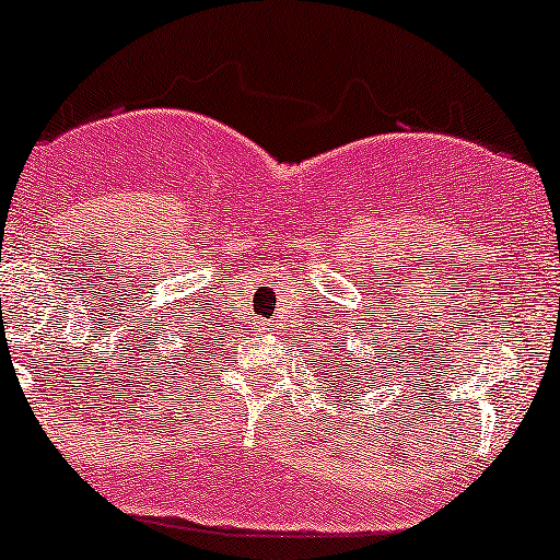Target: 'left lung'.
I'll list each match as a JSON object with an SVG mask.
<instances>
[{"label": "left lung", "mask_w": 560, "mask_h": 560, "mask_svg": "<svg viewBox=\"0 0 560 560\" xmlns=\"http://www.w3.org/2000/svg\"><path fill=\"white\" fill-rule=\"evenodd\" d=\"M349 373H354V370H349ZM343 378H347V375H343ZM349 378H351V375H349ZM351 383V381H349Z\"/></svg>", "instance_id": "obj_1"}]
</instances>
